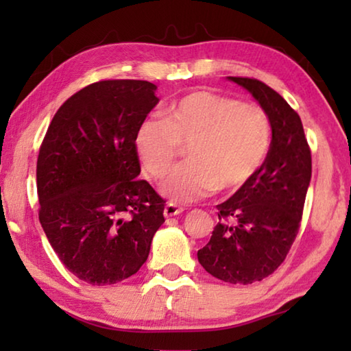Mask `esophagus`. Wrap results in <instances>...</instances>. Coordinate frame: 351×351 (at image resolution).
<instances>
[{
    "instance_id": "1",
    "label": "esophagus",
    "mask_w": 351,
    "mask_h": 351,
    "mask_svg": "<svg viewBox=\"0 0 351 351\" xmlns=\"http://www.w3.org/2000/svg\"><path fill=\"white\" fill-rule=\"evenodd\" d=\"M182 207L178 206V204H173V203H167L164 207V215L170 218V217H176L180 215V213H182Z\"/></svg>"
}]
</instances>
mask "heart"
<instances>
[{
	"instance_id": "heart-1",
	"label": "heart",
	"mask_w": 351,
	"mask_h": 351,
	"mask_svg": "<svg viewBox=\"0 0 351 351\" xmlns=\"http://www.w3.org/2000/svg\"><path fill=\"white\" fill-rule=\"evenodd\" d=\"M271 144L272 123L260 105L206 90L176 100L165 119L145 117L134 134L136 153L153 178L165 176L187 145L190 161L161 186L178 203L247 186L265 165Z\"/></svg>"
}]
</instances>
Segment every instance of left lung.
<instances>
[{
	"mask_svg": "<svg viewBox=\"0 0 351 351\" xmlns=\"http://www.w3.org/2000/svg\"><path fill=\"white\" fill-rule=\"evenodd\" d=\"M229 79L269 114L272 144L260 173L217 206L219 223L198 261L219 280L249 285L271 276L293 246L311 180V150L299 114L280 94L257 79Z\"/></svg>",
	"mask_w": 351,
	"mask_h": 351,
	"instance_id": "obj_1",
	"label": "left lung"
}]
</instances>
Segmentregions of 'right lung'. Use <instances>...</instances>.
Instances as JSON below:
<instances>
[{
  "mask_svg": "<svg viewBox=\"0 0 351 351\" xmlns=\"http://www.w3.org/2000/svg\"><path fill=\"white\" fill-rule=\"evenodd\" d=\"M145 80H100L52 117L37 159L38 218L80 280L112 285L139 271L164 219V198L141 173L134 134L159 99Z\"/></svg>",
  "mask_w": 351,
  "mask_h": 351,
  "instance_id": "add662e5",
  "label": "right lung"
}]
</instances>
